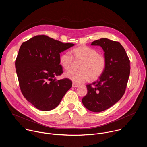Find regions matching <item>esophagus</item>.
<instances>
[{
	"instance_id": "esophagus-1",
	"label": "esophagus",
	"mask_w": 147,
	"mask_h": 147,
	"mask_svg": "<svg viewBox=\"0 0 147 147\" xmlns=\"http://www.w3.org/2000/svg\"><path fill=\"white\" fill-rule=\"evenodd\" d=\"M80 86L78 85V84H76V83H73V85H72V87H73V88H76V87H78Z\"/></svg>"
}]
</instances>
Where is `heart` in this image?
Returning a JSON list of instances; mask_svg holds the SVG:
<instances>
[{
	"label": "heart",
	"instance_id": "b5f03b06",
	"mask_svg": "<svg viewBox=\"0 0 147 147\" xmlns=\"http://www.w3.org/2000/svg\"><path fill=\"white\" fill-rule=\"evenodd\" d=\"M71 55L67 52L60 57V63L66 70L72 69L74 60L80 61L78 71H69L65 74L76 83H82L89 78L91 80L99 78L104 72L107 66L105 56L91 47L86 45L79 46L71 51Z\"/></svg>",
	"mask_w": 147,
	"mask_h": 147
}]
</instances>
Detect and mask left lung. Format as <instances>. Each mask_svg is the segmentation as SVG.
Instances as JSON below:
<instances>
[{"instance_id": "obj_1", "label": "left lung", "mask_w": 147, "mask_h": 147, "mask_svg": "<svg viewBox=\"0 0 147 147\" xmlns=\"http://www.w3.org/2000/svg\"><path fill=\"white\" fill-rule=\"evenodd\" d=\"M91 45L102 48L107 66L98 80L87 85L88 92L82 102L90 111L100 112L113 106L123 96L130 76V60L119 42L101 38L92 42Z\"/></svg>"}]
</instances>
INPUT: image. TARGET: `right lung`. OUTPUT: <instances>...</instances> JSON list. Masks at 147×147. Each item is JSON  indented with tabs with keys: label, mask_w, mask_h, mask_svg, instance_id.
<instances>
[{
	"label": "right lung",
	"mask_w": 147,
	"mask_h": 147,
	"mask_svg": "<svg viewBox=\"0 0 147 147\" xmlns=\"http://www.w3.org/2000/svg\"><path fill=\"white\" fill-rule=\"evenodd\" d=\"M74 45L47 35L35 36L21 45L15 62L20 88L37 109H55L72 87L69 78L57 80L56 77L63 73L60 53Z\"/></svg>",
	"instance_id": "add662e5"
}]
</instances>
